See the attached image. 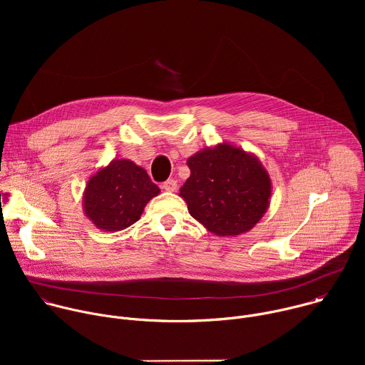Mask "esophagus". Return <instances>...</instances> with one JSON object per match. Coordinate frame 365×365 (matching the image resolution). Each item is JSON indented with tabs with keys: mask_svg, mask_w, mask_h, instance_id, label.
Returning <instances> with one entry per match:
<instances>
[{
	"mask_svg": "<svg viewBox=\"0 0 365 365\" xmlns=\"http://www.w3.org/2000/svg\"><path fill=\"white\" fill-rule=\"evenodd\" d=\"M163 189L166 192H176L178 190V182L175 179H169L163 183Z\"/></svg>",
	"mask_w": 365,
	"mask_h": 365,
	"instance_id": "1",
	"label": "esophagus"
}]
</instances>
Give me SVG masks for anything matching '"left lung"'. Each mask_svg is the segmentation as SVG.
Listing matches in <instances>:
<instances>
[{
    "instance_id": "left-lung-1",
    "label": "left lung",
    "mask_w": 365,
    "mask_h": 365,
    "mask_svg": "<svg viewBox=\"0 0 365 365\" xmlns=\"http://www.w3.org/2000/svg\"><path fill=\"white\" fill-rule=\"evenodd\" d=\"M190 176L179 196L189 214L218 237L248 232L267 212L272 179L252 153L222 141L187 159Z\"/></svg>"
}]
</instances>
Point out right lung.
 Here are the masks:
<instances>
[{
  "mask_svg": "<svg viewBox=\"0 0 365 365\" xmlns=\"http://www.w3.org/2000/svg\"><path fill=\"white\" fill-rule=\"evenodd\" d=\"M159 193L143 168L128 159H114L89 178L82 196L83 212L98 230L117 232L137 222Z\"/></svg>",
  "mask_w": 365,
  "mask_h": 365,
  "instance_id": "obj_1",
  "label": "right lung"
}]
</instances>
